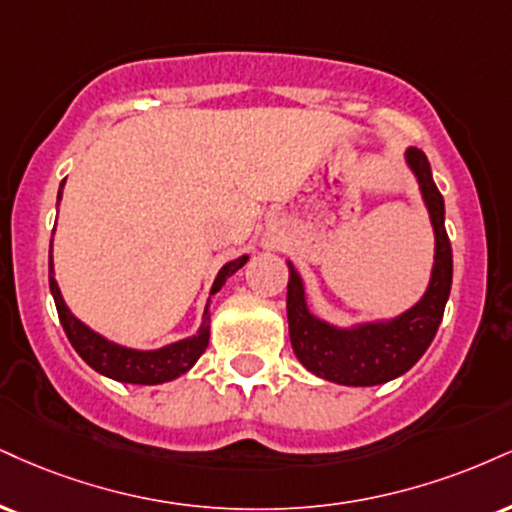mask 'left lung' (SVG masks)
<instances>
[{
  "mask_svg": "<svg viewBox=\"0 0 512 512\" xmlns=\"http://www.w3.org/2000/svg\"><path fill=\"white\" fill-rule=\"evenodd\" d=\"M415 171L436 236L432 281L415 307L391 322L360 324L355 329H338L310 315L305 303L303 281L288 262V331L295 355L312 374L343 386H374L405 374L424 355L439 329L443 307L451 295L453 250L443 226V197L432 178V166L422 150L405 152Z\"/></svg>",
  "mask_w": 512,
  "mask_h": 512,
  "instance_id": "1",
  "label": "left lung"
}]
</instances>
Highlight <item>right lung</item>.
<instances>
[{"mask_svg": "<svg viewBox=\"0 0 512 512\" xmlns=\"http://www.w3.org/2000/svg\"><path fill=\"white\" fill-rule=\"evenodd\" d=\"M64 188V181H61ZM61 188H59V200H61ZM248 262V255L238 257L229 264L221 267V272L214 279L212 293H217L224 281L231 274H236L243 264ZM49 291L54 295V305H57L59 322L64 326L66 336H69L71 346L76 348V353L83 357L95 372L104 374V377L123 381V384H164L181 374H186L190 367L195 365L197 357L205 353L209 343V312L205 310L202 317V326L195 336L183 338V341L171 343V346L159 348V350H131L116 346V343L107 341L100 334L88 329L80 319H76L66 307L64 298H61L57 281H54V269H52V255H49Z\"/></svg>", "mask_w": 512, "mask_h": 512, "instance_id": "obj_1", "label": "right lung"}]
</instances>
